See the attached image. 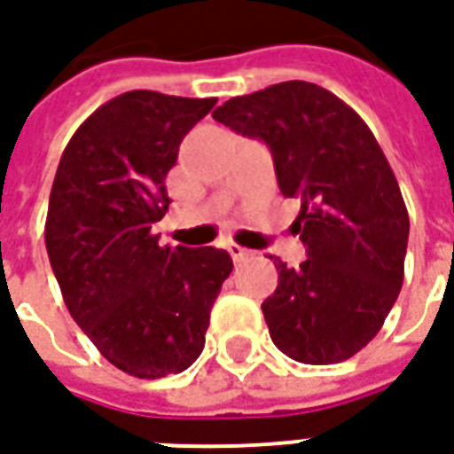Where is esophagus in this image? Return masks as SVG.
<instances>
[{"label":"esophagus","instance_id":"obj_1","mask_svg":"<svg viewBox=\"0 0 454 454\" xmlns=\"http://www.w3.org/2000/svg\"><path fill=\"white\" fill-rule=\"evenodd\" d=\"M227 251H230V256L234 259V263H241V261H247L251 256L249 249H244V247H239V244H227Z\"/></svg>","mask_w":454,"mask_h":454}]
</instances>
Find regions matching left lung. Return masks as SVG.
I'll return each instance as SVG.
<instances>
[{"mask_svg": "<svg viewBox=\"0 0 454 454\" xmlns=\"http://www.w3.org/2000/svg\"><path fill=\"white\" fill-rule=\"evenodd\" d=\"M213 118L259 137L280 193L302 210L293 231L307 259H273L278 287L261 304L287 358L332 365L353 358L382 329L403 283L409 213L385 152L348 104L312 82H280L234 96Z\"/></svg>", "mask_w": 454, "mask_h": 454, "instance_id": "left-lung-1", "label": "left lung"}]
</instances>
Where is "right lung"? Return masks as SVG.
<instances>
[{"label":"right lung","instance_id":"1","mask_svg":"<svg viewBox=\"0 0 454 454\" xmlns=\"http://www.w3.org/2000/svg\"><path fill=\"white\" fill-rule=\"evenodd\" d=\"M217 98L128 91L72 135L52 181L45 247L72 319L98 353L140 380L176 375L203 353L231 273L215 247H159L178 145Z\"/></svg>","mask_w":454,"mask_h":454}]
</instances>
